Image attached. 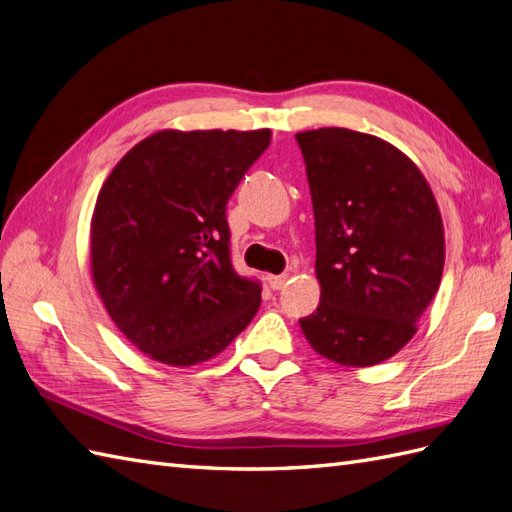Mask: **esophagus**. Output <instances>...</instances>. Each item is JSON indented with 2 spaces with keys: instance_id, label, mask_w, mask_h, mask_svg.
I'll return each instance as SVG.
<instances>
[{
  "instance_id": "obj_1",
  "label": "esophagus",
  "mask_w": 512,
  "mask_h": 512,
  "mask_svg": "<svg viewBox=\"0 0 512 512\" xmlns=\"http://www.w3.org/2000/svg\"><path fill=\"white\" fill-rule=\"evenodd\" d=\"M267 280H269V286H271L273 291H280L282 286L289 282V273H284V276H269Z\"/></svg>"
}]
</instances>
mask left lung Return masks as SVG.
Here are the masks:
<instances>
[{
  "instance_id": "left-lung-1",
  "label": "left lung",
  "mask_w": 512,
  "mask_h": 512,
  "mask_svg": "<svg viewBox=\"0 0 512 512\" xmlns=\"http://www.w3.org/2000/svg\"><path fill=\"white\" fill-rule=\"evenodd\" d=\"M315 210L321 302L299 319L317 354L371 367L413 339L439 289L445 234L419 167L347 128L297 132Z\"/></svg>"
}]
</instances>
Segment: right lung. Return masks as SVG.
<instances>
[{
	"instance_id": "1",
	"label": "right lung",
	"mask_w": 512,
	"mask_h": 512,
	"mask_svg": "<svg viewBox=\"0 0 512 512\" xmlns=\"http://www.w3.org/2000/svg\"><path fill=\"white\" fill-rule=\"evenodd\" d=\"M271 130H160L110 171L91 219V273L110 319L158 363L191 367L239 336L260 284L234 271L228 199Z\"/></svg>"
}]
</instances>
